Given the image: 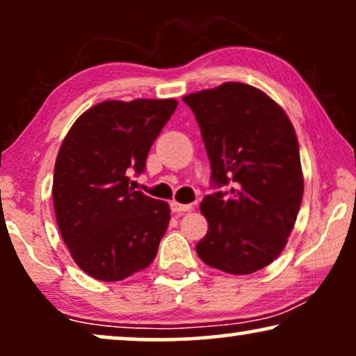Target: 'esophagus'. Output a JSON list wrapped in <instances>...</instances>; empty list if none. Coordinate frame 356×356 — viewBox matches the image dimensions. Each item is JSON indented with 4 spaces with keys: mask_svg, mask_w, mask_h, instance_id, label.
<instances>
[{
    "mask_svg": "<svg viewBox=\"0 0 356 356\" xmlns=\"http://www.w3.org/2000/svg\"><path fill=\"white\" fill-rule=\"evenodd\" d=\"M170 209H172V212L181 213V212L191 211L193 204H179V202H177V201H172V202H170Z\"/></svg>",
    "mask_w": 356,
    "mask_h": 356,
    "instance_id": "esophagus-1",
    "label": "esophagus"
}]
</instances>
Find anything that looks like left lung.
<instances>
[{
  "mask_svg": "<svg viewBox=\"0 0 356 356\" xmlns=\"http://www.w3.org/2000/svg\"><path fill=\"white\" fill-rule=\"evenodd\" d=\"M183 102L201 128L212 186H230L202 199L209 230L197 256L227 274H252L279 257L303 199L293 126L269 95L241 82Z\"/></svg>",
  "mask_w": 356,
  "mask_h": 356,
  "instance_id": "obj_1",
  "label": "left lung"
}]
</instances>
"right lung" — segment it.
<instances>
[{
  "label": "right lung",
  "mask_w": 356,
  "mask_h": 356,
  "mask_svg": "<svg viewBox=\"0 0 356 356\" xmlns=\"http://www.w3.org/2000/svg\"><path fill=\"white\" fill-rule=\"evenodd\" d=\"M178 102L106 100L82 113L63 140L53 204L63 241L87 275L118 282L157 256L170 207L129 188Z\"/></svg>",
  "instance_id": "1"
}]
</instances>
